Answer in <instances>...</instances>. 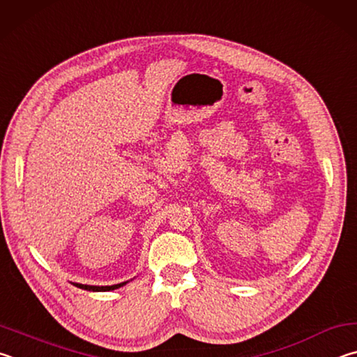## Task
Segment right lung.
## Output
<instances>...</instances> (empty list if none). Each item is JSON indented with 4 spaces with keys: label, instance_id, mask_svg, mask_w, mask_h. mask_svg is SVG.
<instances>
[{
    "label": "right lung",
    "instance_id": "1",
    "mask_svg": "<svg viewBox=\"0 0 357 357\" xmlns=\"http://www.w3.org/2000/svg\"><path fill=\"white\" fill-rule=\"evenodd\" d=\"M127 282H122V284H116V285H84V284H73L75 287H78V289H83V290H89V291H109V290H116L119 287L125 285Z\"/></svg>",
    "mask_w": 357,
    "mask_h": 357
}]
</instances>
